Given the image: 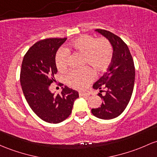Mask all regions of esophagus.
Wrapping results in <instances>:
<instances>
[{
    "instance_id": "1",
    "label": "esophagus",
    "mask_w": 157,
    "mask_h": 157,
    "mask_svg": "<svg viewBox=\"0 0 157 157\" xmlns=\"http://www.w3.org/2000/svg\"><path fill=\"white\" fill-rule=\"evenodd\" d=\"M79 95H80V97H88L89 94L86 92H80L79 93Z\"/></svg>"
}]
</instances>
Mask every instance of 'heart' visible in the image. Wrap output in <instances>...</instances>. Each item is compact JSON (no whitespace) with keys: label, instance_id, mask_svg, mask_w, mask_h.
<instances>
[{"label":"heart","instance_id":"obj_1","mask_svg":"<svg viewBox=\"0 0 157 157\" xmlns=\"http://www.w3.org/2000/svg\"><path fill=\"white\" fill-rule=\"evenodd\" d=\"M73 51L83 55L82 65L89 66L97 74L104 72L108 68L113 59V47L105 38L95 39L88 35H82L75 39L70 48L59 50L56 54L55 63L57 69L63 71L68 67V53ZM94 73L89 68L72 71L66 76L67 83L77 89H84L94 79Z\"/></svg>","mask_w":157,"mask_h":157}]
</instances>
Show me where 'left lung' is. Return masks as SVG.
<instances>
[{
	"instance_id": "obj_1",
	"label": "left lung",
	"mask_w": 157,
	"mask_h": 157,
	"mask_svg": "<svg viewBox=\"0 0 157 157\" xmlns=\"http://www.w3.org/2000/svg\"><path fill=\"white\" fill-rule=\"evenodd\" d=\"M95 31L109 40L113 54L106 72L93 85L94 89H100L98 95L103 103L100 107L92 109V113L101 119H113L123 113L131 98L135 66L130 50L120 37L108 30L97 29ZM102 91L105 92L104 95L101 94Z\"/></svg>"
}]
</instances>
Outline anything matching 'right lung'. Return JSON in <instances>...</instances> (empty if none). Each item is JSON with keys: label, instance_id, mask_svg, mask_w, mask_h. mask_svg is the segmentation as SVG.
<instances>
[{"label": "right lung", "instance_id": "obj_1", "mask_svg": "<svg viewBox=\"0 0 157 157\" xmlns=\"http://www.w3.org/2000/svg\"><path fill=\"white\" fill-rule=\"evenodd\" d=\"M66 39L51 38L35 43L24 56L21 68V85L29 106L41 119L51 124L66 119L79 98L77 91L66 86L61 94H55L49 89L57 72L56 51Z\"/></svg>", "mask_w": 157, "mask_h": 157}]
</instances>
